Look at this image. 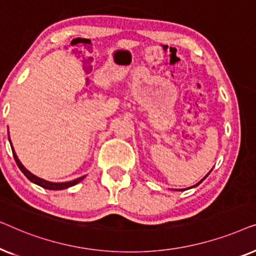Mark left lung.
<instances>
[{
	"instance_id": "1",
	"label": "left lung",
	"mask_w": 256,
	"mask_h": 256,
	"mask_svg": "<svg viewBox=\"0 0 256 256\" xmlns=\"http://www.w3.org/2000/svg\"><path fill=\"white\" fill-rule=\"evenodd\" d=\"M211 171H212V170H211ZM211 171H210V172H211ZM210 172H208V174H206V176H205V177H204V178H202V180H200V182H199V183H197V184H196V185H194V186H192V188H194V186H197V185H199V184H200V183H202V180H205V178H206V177H208V174H210Z\"/></svg>"
}]
</instances>
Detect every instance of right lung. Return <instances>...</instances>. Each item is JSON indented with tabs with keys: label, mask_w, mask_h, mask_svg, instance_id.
<instances>
[{
	"label": "right lung",
	"mask_w": 256,
	"mask_h": 256,
	"mask_svg": "<svg viewBox=\"0 0 256 256\" xmlns=\"http://www.w3.org/2000/svg\"><path fill=\"white\" fill-rule=\"evenodd\" d=\"M10 146H12V150L14 158H15L16 163H17V166H18V168L20 169V171H22V172H23L24 174H26V177L28 178V180H31V182H32V183H34V184L40 185V186H42V188H48V190H64V188H70V186H73V185L78 184L80 180H82L84 178H85V176H82V177L76 178V180H71V182H65V183H52V182L45 180H43V178H40V177L34 176V174H32L30 172V171H28V170L26 169V168L23 166V164L20 162L18 157H17L16 152H15V150H14V148H12V142H10Z\"/></svg>",
	"instance_id": "1"
}]
</instances>
